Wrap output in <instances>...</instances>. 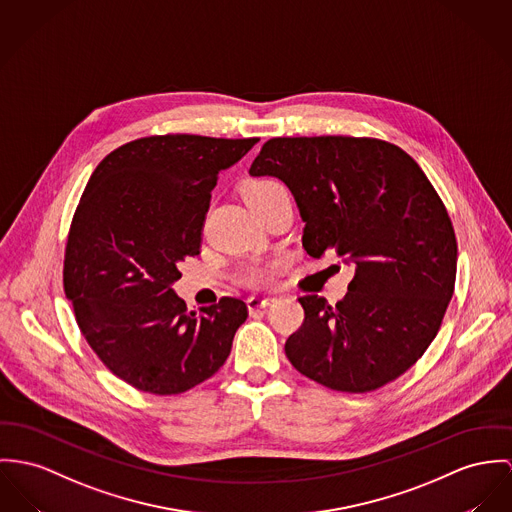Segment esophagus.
<instances>
[{"instance_id": "esophagus-1", "label": "esophagus", "mask_w": 512, "mask_h": 512, "mask_svg": "<svg viewBox=\"0 0 512 512\" xmlns=\"http://www.w3.org/2000/svg\"><path fill=\"white\" fill-rule=\"evenodd\" d=\"M275 302L273 296H249L247 298V308L249 310H261V308H267Z\"/></svg>"}]
</instances>
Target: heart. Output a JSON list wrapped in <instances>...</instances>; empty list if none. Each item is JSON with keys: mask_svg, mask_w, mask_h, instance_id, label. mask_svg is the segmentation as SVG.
<instances>
[{"mask_svg": "<svg viewBox=\"0 0 512 512\" xmlns=\"http://www.w3.org/2000/svg\"><path fill=\"white\" fill-rule=\"evenodd\" d=\"M276 187H280L276 181H271V179H263V181H255V183H251L247 189H245V198H247V202L249 200H253V198L261 197V195H265V193H269V191H273ZM269 275H271V271H269V267H251L249 271H247V282H251V284H263V282H267L269 280Z\"/></svg>", "mask_w": 512, "mask_h": 512, "instance_id": "1", "label": "heart"}]
</instances>
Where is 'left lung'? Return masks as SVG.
I'll return each mask as SVG.
<instances>
[{"instance_id":"8db88e82","label":"left lung","mask_w":512,"mask_h":512,"mask_svg":"<svg viewBox=\"0 0 512 512\" xmlns=\"http://www.w3.org/2000/svg\"><path fill=\"white\" fill-rule=\"evenodd\" d=\"M249 175L290 189L310 257L335 251L354 267L335 306L298 298L306 317L284 345L292 366L351 394L401 376L438 333L458 261L448 212L417 161L374 138H273Z\"/></svg>"}]
</instances>
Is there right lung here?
I'll return each mask as SVG.
<instances>
[{"mask_svg":"<svg viewBox=\"0 0 512 512\" xmlns=\"http://www.w3.org/2000/svg\"><path fill=\"white\" fill-rule=\"evenodd\" d=\"M259 140L150 136L93 171L72 220L64 290L103 364L140 392H187L220 370L247 306L237 298L189 312L177 265L195 257L218 175Z\"/></svg>","mask_w":512,"mask_h":512,"instance_id":"obj_1","label":"right lung"}]
</instances>
